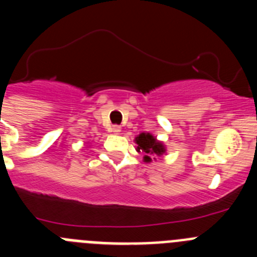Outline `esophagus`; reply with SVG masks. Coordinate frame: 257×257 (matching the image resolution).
<instances>
[{
  "label": "esophagus",
  "instance_id": "obj_1",
  "mask_svg": "<svg viewBox=\"0 0 257 257\" xmlns=\"http://www.w3.org/2000/svg\"><path fill=\"white\" fill-rule=\"evenodd\" d=\"M110 130H112L113 134H119L121 133V127L117 126V124H114V126H112V128H110Z\"/></svg>",
  "mask_w": 257,
  "mask_h": 257
}]
</instances>
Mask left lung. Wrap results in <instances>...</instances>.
Returning a JSON list of instances; mask_svg holds the SVG:
<instances>
[{"label":"left lung","instance_id":"8db88e82","mask_svg":"<svg viewBox=\"0 0 257 257\" xmlns=\"http://www.w3.org/2000/svg\"><path fill=\"white\" fill-rule=\"evenodd\" d=\"M136 144H138V151H143L147 156L144 157V160L147 162H151V156H161L165 153V147L162 143L157 142L156 138L152 136L151 134H140L136 138Z\"/></svg>","mask_w":257,"mask_h":257}]
</instances>
